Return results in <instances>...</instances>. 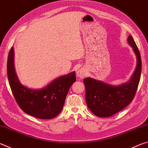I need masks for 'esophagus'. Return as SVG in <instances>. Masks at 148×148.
Returning <instances> with one entry per match:
<instances>
[{
  "instance_id": "1",
  "label": "esophagus",
  "mask_w": 148,
  "mask_h": 148,
  "mask_svg": "<svg viewBox=\"0 0 148 148\" xmlns=\"http://www.w3.org/2000/svg\"><path fill=\"white\" fill-rule=\"evenodd\" d=\"M86 71L84 69H80L77 72V76L79 78H84L85 76H86Z\"/></svg>"
}]
</instances>
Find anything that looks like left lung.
Listing matches in <instances>:
<instances>
[{
    "mask_svg": "<svg viewBox=\"0 0 148 148\" xmlns=\"http://www.w3.org/2000/svg\"><path fill=\"white\" fill-rule=\"evenodd\" d=\"M128 42L137 58L136 68L129 82L117 86H110L91 77L84 79L86 101L89 110L98 117H110L128 106L133 100L138 86L142 62L138 48L132 36Z\"/></svg>",
    "mask_w": 148,
    "mask_h": 148,
    "instance_id": "left-lung-1",
    "label": "left lung"
}]
</instances>
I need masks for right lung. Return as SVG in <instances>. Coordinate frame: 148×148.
<instances>
[{"mask_svg":"<svg viewBox=\"0 0 148 148\" xmlns=\"http://www.w3.org/2000/svg\"><path fill=\"white\" fill-rule=\"evenodd\" d=\"M14 49L10 50L7 74L10 86L17 104L26 114L39 119H52L61 112L72 84L76 82L75 72L60 76L41 89L22 86L15 71Z\"/></svg>","mask_w":148,"mask_h":148,"instance_id":"right-lung-1","label":"right lung"}]
</instances>
